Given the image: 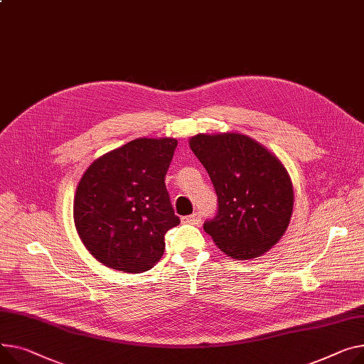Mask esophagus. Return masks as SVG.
<instances>
[{
  "mask_svg": "<svg viewBox=\"0 0 364 364\" xmlns=\"http://www.w3.org/2000/svg\"><path fill=\"white\" fill-rule=\"evenodd\" d=\"M200 220H202V215H200L199 212L191 213V215H188V216L181 218V221H183L184 224H199Z\"/></svg>",
  "mask_w": 364,
  "mask_h": 364,
  "instance_id": "34e87169",
  "label": "esophagus"
}]
</instances>
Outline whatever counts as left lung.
<instances>
[{
    "mask_svg": "<svg viewBox=\"0 0 364 364\" xmlns=\"http://www.w3.org/2000/svg\"><path fill=\"white\" fill-rule=\"evenodd\" d=\"M188 144L218 196V212L203 230L235 260L268 252L293 213L294 191L285 166L260 143L240 133L196 134Z\"/></svg>",
    "mask_w": 364,
    "mask_h": 364,
    "instance_id": "obj_1",
    "label": "left lung"
}]
</instances>
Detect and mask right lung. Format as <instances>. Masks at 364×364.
Masks as SVG:
<instances>
[{
	"label": "right lung",
	"mask_w": 364,
	"mask_h": 364,
	"mask_svg": "<svg viewBox=\"0 0 364 364\" xmlns=\"http://www.w3.org/2000/svg\"><path fill=\"white\" fill-rule=\"evenodd\" d=\"M177 140L136 139L95 159L79 181L73 215L85 247L108 268L140 274L162 257L180 224L165 187Z\"/></svg>",
	"instance_id": "right-lung-1"
}]
</instances>
